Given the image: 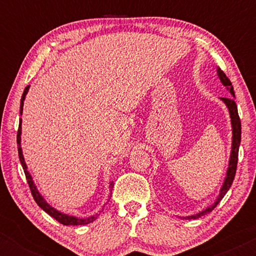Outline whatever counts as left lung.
I'll return each instance as SVG.
<instances>
[{
  "mask_svg": "<svg viewBox=\"0 0 256 256\" xmlns=\"http://www.w3.org/2000/svg\"><path fill=\"white\" fill-rule=\"evenodd\" d=\"M218 76L222 80V83L228 86V89L230 90L231 95H234V86H232L230 79L228 78V76L225 74L222 70L218 68ZM222 101L225 102V104L228 106V112H230L231 116V124H232V150H231V158H230V164H228V173H226V178L224 184H222V190H220V194L216 198V201L210 206V207L206 208L204 212L196 214V216H188V219H198L200 216H204V214L212 212L214 208L216 207V204L222 201V198L225 196V194L228 192V189L231 188L232 182H234V176H236V170H237V162H238V149H240V119L238 116V110H237V104L234 102V100L232 98H222Z\"/></svg>",
  "mask_w": 256,
  "mask_h": 256,
  "instance_id": "8db88e82",
  "label": "left lung"
}]
</instances>
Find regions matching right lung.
Segmentation results:
<instances>
[{"label":"right lung","mask_w":256,"mask_h":256,"mask_svg":"<svg viewBox=\"0 0 256 256\" xmlns=\"http://www.w3.org/2000/svg\"><path fill=\"white\" fill-rule=\"evenodd\" d=\"M28 86H26L24 92H22V102H20V114L22 113V106H24V100H25L26 94H28ZM20 134H22V119L19 120V128H18V134H16V142H18V144H19V146H18V152H19L20 162H22V168H24L26 180H28V186H30L31 194H32V196H34L36 204L40 206V208H42L44 212L48 213L49 216H52L55 220H58V222L62 225H86V224H89V222H94L98 216H90V218H85V219H79V218H76V216H67V214L58 212V210H55V208H52V206H49L46 201H44V198L40 196V194L38 192L36 185H34V182H32L30 173L28 172V167H26L24 156H22V146H20ZM110 186H112V189H113V183H110Z\"/></svg>","instance_id":"1"}]
</instances>
